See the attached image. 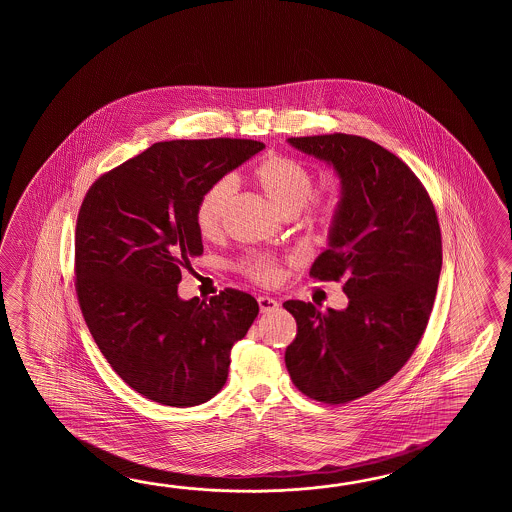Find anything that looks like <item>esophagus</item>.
I'll list each match as a JSON object with an SVG mask.
<instances>
[{
  "label": "esophagus",
  "instance_id": "1",
  "mask_svg": "<svg viewBox=\"0 0 512 512\" xmlns=\"http://www.w3.org/2000/svg\"><path fill=\"white\" fill-rule=\"evenodd\" d=\"M258 305H260L261 313H274L280 307V304L274 298H269V296H260L258 298Z\"/></svg>",
  "mask_w": 512,
  "mask_h": 512
}]
</instances>
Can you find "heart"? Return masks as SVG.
<instances>
[{
    "label": "heart",
    "mask_w": 512,
    "mask_h": 512,
    "mask_svg": "<svg viewBox=\"0 0 512 512\" xmlns=\"http://www.w3.org/2000/svg\"><path fill=\"white\" fill-rule=\"evenodd\" d=\"M254 183L271 201L282 216H296L302 212L315 190V177L305 164L287 155H269L252 172ZM234 194V181L221 179L208 186L199 197L196 208L197 230L203 238L214 240L221 234L230 197ZM335 214V199H324L313 208V218L327 223ZM245 272L256 282L271 285L280 278V269L271 258H251L243 265Z\"/></svg>",
    "instance_id": "1"
}]
</instances>
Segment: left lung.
I'll list each match as a JSON object with an SVG mask.
<instances>
[{"instance_id": "8db88e82", "label": "left lung", "mask_w": 512, "mask_h": 512, "mask_svg": "<svg viewBox=\"0 0 512 512\" xmlns=\"http://www.w3.org/2000/svg\"><path fill=\"white\" fill-rule=\"evenodd\" d=\"M287 142L340 179L327 249L309 274L344 280L349 302L327 313L285 302L298 326L285 366L307 397L349 403L390 381L423 337L443 263L441 230L425 186L377 142L346 133Z\"/></svg>"}]
</instances>
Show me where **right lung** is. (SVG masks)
Instances as JSON below:
<instances>
[{"label":"right lung","instance_id":"add662e5","mask_svg":"<svg viewBox=\"0 0 512 512\" xmlns=\"http://www.w3.org/2000/svg\"><path fill=\"white\" fill-rule=\"evenodd\" d=\"M263 148L247 139L155 142L87 190L75 236L80 309L111 368L150 401L207 403L258 316L251 294L183 300L177 285L203 254L199 197Z\"/></svg>","mask_w":512,"mask_h":512}]
</instances>
